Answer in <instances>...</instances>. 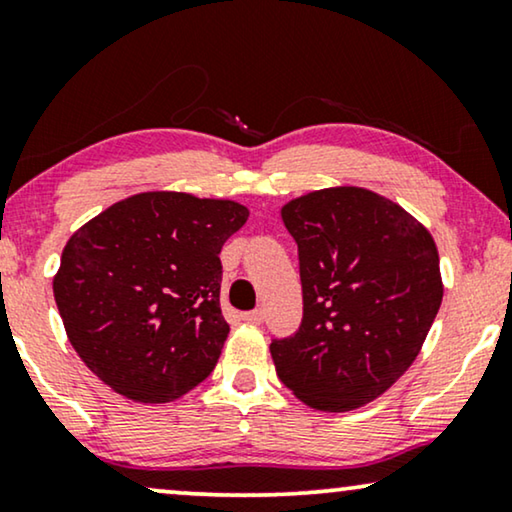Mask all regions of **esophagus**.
Returning <instances> with one entry per match:
<instances>
[{
    "label": "esophagus",
    "instance_id": "1",
    "mask_svg": "<svg viewBox=\"0 0 512 512\" xmlns=\"http://www.w3.org/2000/svg\"><path fill=\"white\" fill-rule=\"evenodd\" d=\"M242 319L247 321V324H263L265 319V312L263 310H254V312H244Z\"/></svg>",
    "mask_w": 512,
    "mask_h": 512
}]
</instances>
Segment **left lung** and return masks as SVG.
<instances>
[{
	"label": "left lung",
	"mask_w": 512,
	"mask_h": 512,
	"mask_svg": "<svg viewBox=\"0 0 512 512\" xmlns=\"http://www.w3.org/2000/svg\"><path fill=\"white\" fill-rule=\"evenodd\" d=\"M298 244L303 324L270 345L277 375L321 412L382 396L417 359L443 303L436 242L415 216L361 186L282 207Z\"/></svg>",
	"instance_id": "left-lung-1"
}]
</instances>
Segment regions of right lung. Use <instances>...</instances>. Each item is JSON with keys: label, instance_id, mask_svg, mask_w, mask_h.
<instances>
[{"label": "right lung", "instance_id": "add662e5", "mask_svg": "<svg viewBox=\"0 0 512 512\" xmlns=\"http://www.w3.org/2000/svg\"><path fill=\"white\" fill-rule=\"evenodd\" d=\"M247 219L235 200L146 191L69 237L55 305L74 352L107 387L170 403L212 373L230 331L219 254Z\"/></svg>", "mask_w": 512, "mask_h": 512}]
</instances>
